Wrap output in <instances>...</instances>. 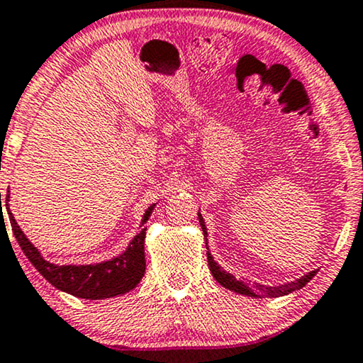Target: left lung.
Masks as SVG:
<instances>
[{"label":"left lung","mask_w":363,"mask_h":363,"mask_svg":"<svg viewBox=\"0 0 363 363\" xmlns=\"http://www.w3.org/2000/svg\"><path fill=\"white\" fill-rule=\"evenodd\" d=\"M197 216H199V224H201V228H203V233H204L206 250H208V253L206 255H208V264H209L211 273H213L216 281H218L221 286H224L229 291L240 293V295H246L251 298H269V296L277 298V296L288 295V293H291V291L301 290V288H303L305 284L308 283L316 273H318V269H313V272L303 274V277L295 279V281L278 284V286H266V284H253V286H250L247 283L235 278V274H231L229 272H226V269H223L221 266H219L218 261L213 258V255H211L209 246H208V229H206L204 218L201 213H197Z\"/></svg>","instance_id":"left-lung-1"}]
</instances>
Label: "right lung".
Wrapping results in <instances>:
<instances>
[{"mask_svg": "<svg viewBox=\"0 0 363 363\" xmlns=\"http://www.w3.org/2000/svg\"><path fill=\"white\" fill-rule=\"evenodd\" d=\"M6 203L13 235H15L23 253L38 269L41 277L52 283L55 288H58L60 291L70 293L73 296L85 298V300H105V298L125 295L140 283L145 273L144 241L147 228H144V224L149 221L155 204L149 206V209L142 216L140 231L132 238L125 251H122L118 256L94 264H55L43 258L38 247L18 226L15 216L10 211V191L6 194Z\"/></svg>", "mask_w": 363, "mask_h": 363, "instance_id": "add662e5", "label": "right lung"}]
</instances>
